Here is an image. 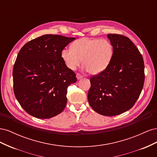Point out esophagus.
Segmentation results:
<instances>
[{"instance_id": "1", "label": "esophagus", "mask_w": 157, "mask_h": 157, "mask_svg": "<svg viewBox=\"0 0 157 157\" xmlns=\"http://www.w3.org/2000/svg\"><path fill=\"white\" fill-rule=\"evenodd\" d=\"M77 78L78 80L81 79L82 78H83V76H82V75H80V73H77Z\"/></svg>"}]
</instances>
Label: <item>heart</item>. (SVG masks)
<instances>
[{
	"label": "heart",
	"mask_w": 157,
	"mask_h": 157,
	"mask_svg": "<svg viewBox=\"0 0 157 157\" xmlns=\"http://www.w3.org/2000/svg\"><path fill=\"white\" fill-rule=\"evenodd\" d=\"M114 54L111 42L107 39L82 38L73 42L71 48H64L61 58L67 67L75 70L81 64L93 75L105 71L110 64Z\"/></svg>",
	"instance_id": "1"
}]
</instances>
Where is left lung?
<instances>
[{
    "instance_id": "obj_1",
    "label": "left lung",
    "mask_w": 157,
    "mask_h": 157,
    "mask_svg": "<svg viewBox=\"0 0 157 157\" xmlns=\"http://www.w3.org/2000/svg\"><path fill=\"white\" fill-rule=\"evenodd\" d=\"M113 59L102 73L90 77V105L104 116H115L134 105L145 81L144 61L139 50L124 35L109 34Z\"/></svg>"
}]
</instances>
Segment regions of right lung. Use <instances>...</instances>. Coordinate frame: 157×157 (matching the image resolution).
Segmentation results:
<instances>
[{
	"mask_svg": "<svg viewBox=\"0 0 157 157\" xmlns=\"http://www.w3.org/2000/svg\"><path fill=\"white\" fill-rule=\"evenodd\" d=\"M74 37L44 35L24 44L13 68V87L21 107L38 118H50L62 112L67 88L77 82L66 66L61 51Z\"/></svg>",
	"mask_w": 157,
	"mask_h": 157,
	"instance_id": "right-lung-1",
	"label": "right lung"
}]
</instances>
